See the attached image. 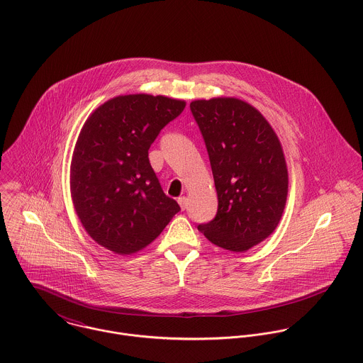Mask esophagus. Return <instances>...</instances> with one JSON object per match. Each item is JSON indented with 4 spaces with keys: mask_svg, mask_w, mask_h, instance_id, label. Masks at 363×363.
<instances>
[{
    "mask_svg": "<svg viewBox=\"0 0 363 363\" xmlns=\"http://www.w3.org/2000/svg\"><path fill=\"white\" fill-rule=\"evenodd\" d=\"M177 203H179V206L182 207V209H186L187 204H189V200H187V197H180V199L177 200Z\"/></svg>",
    "mask_w": 363,
    "mask_h": 363,
    "instance_id": "34e87169",
    "label": "esophagus"
}]
</instances>
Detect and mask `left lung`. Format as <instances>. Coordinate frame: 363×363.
<instances>
[{
  "instance_id": "8db88e82",
  "label": "left lung",
  "mask_w": 363,
  "mask_h": 363,
  "mask_svg": "<svg viewBox=\"0 0 363 363\" xmlns=\"http://www.w3.org/2000/svg\"><path fill=\"white\" fill-rule=\"evenodd\" d=\"M218 194V211L199 229L213 245L246 252L278 226L286 204L288 169L281 143L256 107L236 98L190 104Z\"/></svg>"
}]
</instances>
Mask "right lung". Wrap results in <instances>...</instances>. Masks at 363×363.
Masks as SVG:
<instances>
[{
	"label": "right lung",
	"mask_w": 363,
	"mask_h": 363,
	"mask_svg": "<svg viewBox=\"0 0 363 363\" xmlns=\"http://www.w3.org/2000/svg\"><path fill=\"white\" fill-rule=\"evenodd\" d=\"M184 107L160 95H124L85 121L71 162V197L88 235L107 250H143L180 211L163 193L148 150Z\"/></svg>",
	"instance_id": "1"
}]
</instances>
